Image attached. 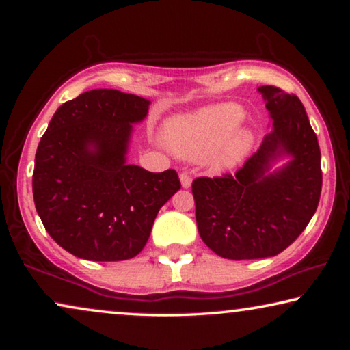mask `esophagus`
<instances>
[{
	"label": "esophagus",
	"mask_w": 350,
	"mask_h": 350,
	"mask_svg": "<svg viewBox=\"0 0 350 350\" xmlns=\"http://www.w3.org/2000/svg\"><path fill=\"white\" fill-rule=\"evenodd\" d=\"M180 183L183 188H189L191 187V176H189L188 173H180Z\"/></svg>",
	"instance_id": "34e87169"
}]
</instances>
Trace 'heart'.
<instances>
[{
  "label": "heart",
  "instance_id": "heart-1",
  "mask_svg": "<svg viewBox=\"0 0 350 350\" xmlns=\"http://www.w3.org/2000/svg\"><path fill=\"white\" fill-rule=\"evenodd\" d=\"M245 112L238 105H219L170 122L165 142L171 151L187 161L208 157L213 170L239 165L252 152L254 133L238 128Z\"/></svg>",
  "mask_w": 350,
  "mask_h": 350
}]
</instances>
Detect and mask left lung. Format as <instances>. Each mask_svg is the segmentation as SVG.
<instances>
[{"label": "left lung", "instance_id": "8db88e82", "mask_svg": "<svg viewBox=\"0 0 350 350\" xmlns=\"http://www.w3.org/2000/svg\"><path fill=\"white\" fill-rule=\"evenodd\" d=\"M271 133L234 174L193 180L202 241L219 256L242 260L276 256L304 232L321 196V151L301 100L259 86ZM290 155L269 173L278 157Z\"/></svg>", "mask_w": 350, "mask_h": 350}]
</instances>
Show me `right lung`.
<instances>
[{
    "label": "right lung",
    "instance_id": "right-lung-1",
    "mask_svg": "<svg viewBox=\"0 0 350 350\" xmlns=\"http://www.w3.org/2000/svg\"><path fill=\"white\" fill-rule=\"evenodd\" d=\"M150 100L92 90L63 103L41 137L32 176L46 232L74 256L125 260L139 254L154 219L180 189L174 170L150 173L126 163L133 123Z\"/></svg>",
    "mask_w": 350,
    "mask_h": 350
}]
</instances>
